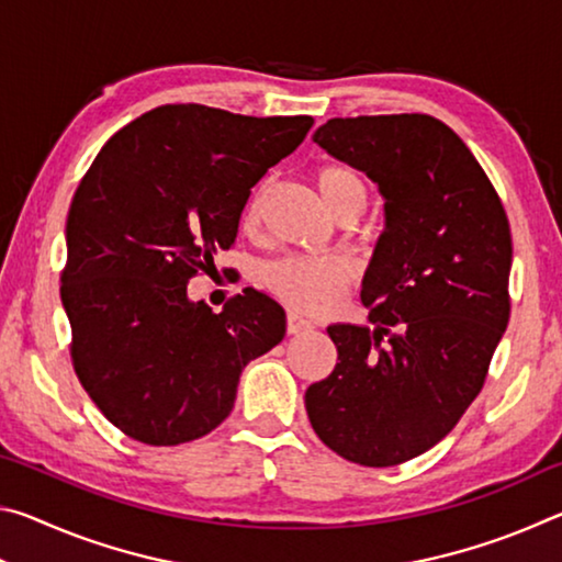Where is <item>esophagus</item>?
Instances as JSON below:
<instances>
[{"instance_id":"1","label":"esophagus","mask_w":562,"mask_h":562,"mask_svg":"<svg viewBox=\"0 0 562 562\" xmlns=\"http://www.w3.org/2000/svg\"><path fill=\"white\" fill-rule=\"evenodd\" d=\"M288 331H290V335H304V331H312V322L302 319L300 315H290L288 317Z\"/></svg>"}]
</instances>
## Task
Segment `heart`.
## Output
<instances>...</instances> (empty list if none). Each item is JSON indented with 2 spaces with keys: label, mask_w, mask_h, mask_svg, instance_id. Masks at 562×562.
Listing matches in <instances>:
<instances>
[{
  "label": "heart",
  "mask_w": 562,
  "mask_h": 562,
  "mask_svg": "<svg viewBox=\"0 0 562 562\" xmlns=\"http://www.w3.org/2000/svg\"><path fill=\"white\" fill-rule=\"evenodd\" d=\"M317 188L322 201L331 213H341L347 207L361 211L367 198V186L359 173L347 166H322L317 170ZM262 193H255L245 207V225L252 227L260 221ZM355 278V262L349 258H307V255H290L274 260L262 270V282L274 297L288 302L290 307L319 315L335 307L345 294L349 280Z\"/></svg>",
  "instance_id": "b5f03b06"
}]
</instances>
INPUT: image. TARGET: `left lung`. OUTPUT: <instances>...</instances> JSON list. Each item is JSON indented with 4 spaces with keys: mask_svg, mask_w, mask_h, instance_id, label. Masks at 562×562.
<instances>
[{
    "mask_svg": "<svg viewBox=\"0 0 562 562\" xmlns=\"http://www.w3.org/2000/svg\"><path fill=\"white\" fill-rule=\"evenodd\" d=\"M312 138L379 186L386 227L361 282L374 329L327 327L337 367L304 406L331 451L384 469L439 443L483 389L510 317V225L439 119H329Z\"/></svg>",
    "mask_w": 562,
    "mask_h": 562,
    "instance_id": "8db88e82",
    "label": "left lung"
}]
</instances>
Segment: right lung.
<instances>
[{
    "label": "right lung",
    "mask_w": 562,
    "mask_h": 562,
    "mask_svg": "<svg viewBox=\"0 0 562 562\" xmlns=\"http://www.w3.org/2000/svg\"><path fill=\"white\" fill-rule=\"evenodd\" d=\"M312 116H240L168 103L106 140L66 217L61 304L71 361L131 439L178 446L233 412L245 364L280 345L284 310L247 288L215 312L188 282L235 243L250 188L297 148Z\"/></svg>",
    "instance_id": "1"
}]
</instances>
